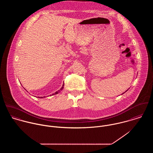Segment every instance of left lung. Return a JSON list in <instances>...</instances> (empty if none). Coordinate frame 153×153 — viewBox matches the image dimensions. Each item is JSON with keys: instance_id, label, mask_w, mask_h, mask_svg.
Wrapping results in <instances>:
<instances>
[{"instance_id": "obj_1", "label": "left lung", "mask_w": 153, "mask_h": 153, "mask_svg": "<svg viewBox=\"0 0 153 153\" xmlns=\"http://www.w3.org/2000/svg\"><path fill=\"white\" fill-rule=\"evenodd\" d=\"M125 92H124V93H123V94H124V93H125Z\"/></svg>"}]
</instances>
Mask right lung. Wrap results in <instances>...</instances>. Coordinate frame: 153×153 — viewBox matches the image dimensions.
Listing matches in <instances>:
<instances>
[{
	"label": "right lung",
	"instance_id": "add662e5",
	"mask_svg": "<svg viewBox=\"0 0 153 153\" xmlns=\"http://www.w3.org/2000/svg\"><path fill=\"white\" fill-rule=\"evenodd\" d=\"M64 84H63V85H62V88L59 90V91H56V92H55V93H53V94H52V95H55V94H58L61 91H62V89L64 88ZM50 96H52V95H50ZM45 97H38V98H45Z\"/></svg>",
	"mask_w": 153,
	"mask_h": 153
}]
</instances>
